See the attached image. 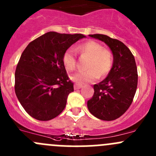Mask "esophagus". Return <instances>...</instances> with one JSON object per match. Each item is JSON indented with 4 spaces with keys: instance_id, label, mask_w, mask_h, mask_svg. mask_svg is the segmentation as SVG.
I'll return each instance as SVG.
<instances>
[{
    "instance_id": "obj_1",
    "label": "esophagus",
    "mask_w": 156,
    "mask_h": 156,
    "mask_svg": "<svg viewBox=\"0 0 156 156\" xmlns=\"http://www.w3.org/2000/svg\"><path fill=\"white\" fill-rule=\"evenodd\" d=\"M82 84H75V85H74V87H75V90H78V89H80V88L82 87Z\"/></svg>"
}]
</instances>
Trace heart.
I'll return each mask as SVG.
<instances>
[{"label":"heart","instance_id":"1","mask_svg":"<svg viewBox=\"0 0 156 156\" xmlns=\"http://www.w3.org/2000/svg\"><path fill=\"white\" fill-rule=\"evenodd\" d=\"M76 50L83 56L89 57L87 60V71L79 72L71 77L72 81L77 84H83L93 82L97 78H105L112 70L114 57L109 49L103 48V45L94 40H89L76 47ZM62 63L68 71H74L76 69V53L68 49L62 55Z\"/></svg>","mask_w":156,"mask_h":156}]
</instances>
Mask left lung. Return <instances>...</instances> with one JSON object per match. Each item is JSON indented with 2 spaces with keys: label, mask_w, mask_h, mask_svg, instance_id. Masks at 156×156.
Instances as JSON below:
<instances>
[{
  "label": "left lung",
  "mask_w": 156,
  "mask_h": 156,
  "mask_svg": "<svg viewBox=\"0 0 156 156\" xmlns=\"http://www.w3.org/2000/svg\"><path fill=\"white\" fill-rule=\"evenodd\" d=\"M89 36L109 47L114 62L108 76L94 85V94L87 101V108L97 119L115 120L128 109L136 94L138 75L134 56L126 45L117 39L100 34Z\"/></svg>",
  "instance_id": "8db88e82"
}]
</instances>
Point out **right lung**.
I'll return each instance as SVG.
<instances>
[{"label": "right lung", "instance_id": "right-lung-1", "mask_svg": "<svg viewBox=\"0 0 156 156\" xmlns=\"http://www.w3.org/2000/svg\"><path fill=\"white\" fill-rule=\"evenodd\" d=\"M83 37L81 34L50 31L30 42L23 52L15 72V93L32 118L49 121L63 111L74 84L62 63V55Z\"/></svg>", "mask_w": 156, "mask_h": 156}]
</instances>
